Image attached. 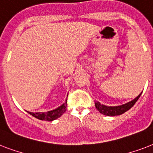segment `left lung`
Instances as JSON below:
<instances>
[{"label": "left lung", "instance_id": "1", "mask_svg": "<svg viewBox=\"0 0 153 153\" xmlns=\"http://www.w3.org/2000/svg\"><path fill=\"white\" fill-rule=\"evenodd\" d=\"M141 93L139 94V95L133 99V101L126 103V104H124L122 105H119V106H106L105 105L101 104L100 102H95V107L96 109H98V111L100 112L101 114H104V115H106V116H117V115H121V114H124L125 112L128 111V109H131L132 107L134 105L137 101L139 99Z\"/></svg>", "mask_w": 153, "mask_h": 153}]
</instances>
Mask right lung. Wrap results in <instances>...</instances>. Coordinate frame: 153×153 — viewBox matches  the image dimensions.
<instances>
[{"mask_svg":"<svg viewBox=\"0 0 153 153\" xmlns=\"http://www.w3.org/2000/svg\"><path fill=\"white\" fill-rule=\"evenodd\" d=\"M66 110H67V100L62 105H60L59 107H58L57 109H54V110H51V111L46 112V113H31L28 111L27 113L35 117L36 118L42 120V121H51L62 116L66 112Z\"/></svg>","mask_w":153,"mask_h":153,"instance_id":"add662e5","label":"right lung"}]
</instances>
